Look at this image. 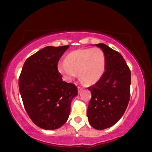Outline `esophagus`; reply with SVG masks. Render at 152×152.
Here are the masks:
<instances>
[{"label":"esophagus","mask_w":152,"mask_h":152,"mask_svg":"<svg viewBox=\"0 0 152 152\" xmlns=\"http://www.w3.org/2000/svg\"><path fill=\"white\" fill-rule=\"evenodd\" d=\"M77 89H78V92H80V91H82V90L83 89V88H82V87H80V86H78Z\"/></svg>","instance_id":"esophagus-1"}]
</instances>
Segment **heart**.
Returning a JSON list of instances; mask_svg holds the SVG:
<instances>
[{
  "label": "heart",
  "instance_id": "obj_1",
  "mask_svg": "<svg viewBox=\"0 0 152 152\" xmlns=\"http://www.w3.org/2000/svg\"><path fill=\"white\" fill-rule=\"evenodd\" d=\"M105 56L98 47L80 49L67 55L65 62L57 65V70L65 80L70 82L78 72L80 80L87 85L96 83L105 72Z\"/></svg>",
  "mask_w": 152,
  "mask_h": 152
}]
</instances>
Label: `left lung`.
<instances>
[{
	"mask_svg": "<svg viewBox=\"0 0 152 152\" xmlns=\"http://www.w3.org/2000/svg\"><path fill=\"white\" fill-rule=\"evenodd\" d=\"M105 56V71L101 78L88 89L91 99L87 117L94 129L103 130L121 119L130 100L131 70L121 54L103 43L96 45Z\"/></svg>",
	"mask_w": 152,
	"mask_h": 152,
	"instance_id": "obj_1",
	"label": "left lung"
}]
</instances>
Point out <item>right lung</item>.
I'll list each match as a JSON object with an SVG mask.
<instances>
[{"label": "right lung", "instance_id": "obj_1", "mask_svg": "<svg viewBox=\"0 0 152 152\" xmlns=\"http://www.w3.org/2000/svg\"><path fill=\"white\" fill-rule=\"evenodd\" d=\"M69 47H44L26 59L19 76L26 111L42 129L61 127L68 119L72 100L77 95V88L63 81L57 70L59 59Z\"/></svg>", "mask_w": 152, "mask_h": 152}]
</instances>
